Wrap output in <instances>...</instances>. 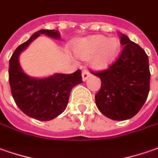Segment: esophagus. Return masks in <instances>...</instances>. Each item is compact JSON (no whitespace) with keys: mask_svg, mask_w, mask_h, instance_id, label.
Returning a JSON list of instances; mask_svg holds the SVG:
<instances>
[{"mask_svg":"<svg viewBox=\"0 0 158 158\" xmlns=\"http://www.w3.org/2000/svg\"><path fill=\"white\" fill-rule=\"evenodd\" d=\"M90 77V73L87 70H83L82 74H81V77H82V81H85L89 79V77Z\"/></svg>","mask_w":158,"mask_h":158,"instance_id":"obj_1","label":"esophagus"}]
</instances>
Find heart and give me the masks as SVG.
Listing matches in <instances>:
<instances>
[{"label": "heart", "mask_w": 158, "mask_h": 158, "mask_svg": "<svg viewBox=\"0 0 158 158\" xmlns=\"http://www.w3.org/2000/svg\"><path fill=\"white\" fill-rule=\"evenodd\" d=\"M121 48L118 38H107L102 34L91 35L75 40L72 52L80 59L89 58L91 68L102 70L112 65L118 57Z\"/></svg>", "instance_id": "heart-1"}]
</instances>
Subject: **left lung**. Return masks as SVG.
Listing matches in <instances>:
<instances>
[{"mask_svg": "<svg viewBox=\"0 0 158 158\" xmlns=\"http://www.w3.org/2000/svg\"><path fill=\"white\" fill-rule=\"evenodd\" d=\"M122 52L109 69L94 73L102 81L95 95L98 109L114 120L132 118L142 108L150 91L149 59L139 44L119 33Z\"/></svg>", "mask_w": 158, "mask_h": 158, "instance_id": "1", "label": "left lung"}]
</instances>
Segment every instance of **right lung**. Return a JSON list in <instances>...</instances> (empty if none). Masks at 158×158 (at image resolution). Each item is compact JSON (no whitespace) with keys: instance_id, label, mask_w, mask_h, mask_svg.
Listing matches in <instances>:
<instances>
[{"instance_id":"add662e5","label":"right lung","mask_w":158,"mask_h":158,"mask_svg":"<svg viewBox=\"0 0 158 158\" xmlns=\"http://www.w3.org/2000/svg\"><path fill=\"white\" fill-rule=\"evenodd\" d=\"M41 34L60 39L57 30L42 29L17 47L9 60V84L16 105L25 114L40 121H48L60 115L67 107L70 91L82 82L81 70L70 75L55 73L47 77L28 76L19 64V56Z\"/></svg>"}]
</instances>
